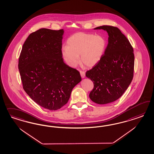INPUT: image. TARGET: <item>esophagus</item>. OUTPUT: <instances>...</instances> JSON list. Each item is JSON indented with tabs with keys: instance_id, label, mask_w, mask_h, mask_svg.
I'll return each mask as SVG.
<instances>
[{
	"instance_id": "1",
	"label": "esophagus",
	"mask_w": 154,
	"mask_h": 154,
	"mask_svg": "<svg viewBox=\"0 0 154 154\" xmlns=\"http://www.w3.org/2000/svg\"><path fill=\"white\" fill-rule=\"evenodd\" d=\"M80 75L82 78H85V71H82V70H80Z\"/></svg>"
}]
</instances>
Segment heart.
<instances>
[{
  "instance_id": "heart-1",
  "label": "heart",
  "mask_w": 154,
  "mask_h": 154,
  "mask_svg": "<svg viewBox=\"0 0 154 154\" xmlns=\"http://www.w3.org/2000/svg\"><path fill=\"white\" fill-rule=\"evenodd\" d=\"M106 47L102 35L90 33H75L67 40V46L62 48L61 55L66 64L75 67L79 62V56L84 64L93 66L101 59Z\"/></svg>"
}]
</instances>
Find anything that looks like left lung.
Returning a JSON list of instances; mask_svg holds the SVG:
<instances>
[{
    "label": "left lung",
    "instance_id": "1",
    "mask_svg": "<svg viewBox=\"0 0 154 154\" xmlns=\"http://www.w3.org/2000/svg\"><path fill=\"white\" fill-rule=\"evenodd\" d=\"M108 34V43L101 59L86 73L94 88L90 99L99 104L113 102L124 93L133 78L134 55L131 43L117 27L103 25Z\"/></svg>",
    "mask_w": 154,
    "mask_h": 154
}]
</instances>
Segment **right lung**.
Here are the masks:
<instances>
[{"label": "right lung", "mask_w": 154, "mask_h": 154, "mask_svg": "<svg viewBox=\"0 0 154 154\" xmlns=\"http://www.w3.org/2000/svg\"><path fill=\"white\" fill-rule=\"evenodd\" d=\"M64 31L41 28L23 43L19 59L23 89L35 102L57 110L68 102L72 89L81 81L79 72L64 62L61 55Z\"/></svg>", "instance_id": "right-lung-1"}]
</instances>
